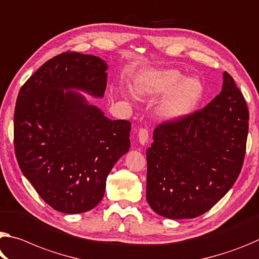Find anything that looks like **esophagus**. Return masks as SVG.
I'll return each instance as SVG.
<instances>
[{"mask_svg": "<svg viewBox=\"0 0 259 259\" xmlns=\"http://www.w3.org/2000/svg\"><path fill=\"white\" fill-rule=\"evenodd\" d=\"M149 138H150L149 130L145 129V128L139 129V131H138V141H139V143H141V144H143V145L146 144V143L149 142Z\"/></svg>", "mask_w": 259, "mask_h": 259, "instance_id": "1", "label": "esophagus"}]
</instances>
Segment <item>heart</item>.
<instances>
[{
	"mask_svg": "<svg viewBox=\"0 0 259 259\" xmlns=\"http://www.w3.org/2000/svg\"><path fill=\"white\" fill-rule=\"evenodd\" d=\"M139 97L155 98L166 93L160 104V114L167 120H179L194 110L204 94L203 84L176 69H151L139 72L133 81Z\"/></svg>",
	"mask_w": 259,
	"mask_h": 259,
	"instance_id": "b5f03b06",
	"label": "heart"
}]
</instances>
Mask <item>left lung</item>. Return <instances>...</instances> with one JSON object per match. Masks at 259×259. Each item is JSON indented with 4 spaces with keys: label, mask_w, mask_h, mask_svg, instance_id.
<instances>
[{
    "label": "left lung",
    "mask_w": 259,
    "mask_h": 259,
    "mask_svg": "<svg viewBox=\"0 0 259 259\" xmlns=\"http://www.w3.org/2000/svg\"><path fill=\"white\" fill-rule=\"evenodd\" d=\"M249 112L233 77L202 109L154 129L146 150V199L158 214L196 218L227 194L244 161Z\"/></svg>",
    "instance_id": "1"
}]
</instances>
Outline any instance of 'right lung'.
I'll use <instances>...</instances> for the list:
<instances>
[{
  "label": "right lung",
  "mask_w": 259,
  "mask_h": 259,
  "mask_svg": "<svg viewBox=\"0 0 259 259\" xmlns=\"http://www.w3.org/2000/svg\"><path fill=\"white\" fill-rule=\"evenodd\" d=\"M106 69L100 57L61 53L28 78L16 101L14 144L20 169L49 206L68 214L100 203L109 171L130 147L129 121L109 120L80 94L63 91L102 97Z\"/></svg>",
  "instance_id": "1"
}]
</instances>
